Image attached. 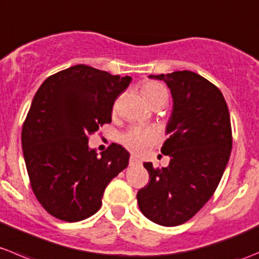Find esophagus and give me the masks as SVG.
<instances>
[{"label":"esophagus","instance_id":"34e87169","mask_svg":"<svg viewBox=\"0 0 259 259\" xmlns=\"http://www.w3.org/2000/svg\"><path fill=\"white\" fill-rule=\"evenodd\" d=\"M138 163H141V161L138 160L136 156H131V157H130V165H138Z\"/></svg>","mask_w":259,"mask_h":259}]
</instances>
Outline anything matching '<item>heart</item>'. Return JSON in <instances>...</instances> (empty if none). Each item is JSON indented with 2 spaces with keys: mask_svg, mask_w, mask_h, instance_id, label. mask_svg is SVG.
<instances>
[{
  "mask_svg": "<svg viewBox=\"0 0 259 259\" xmlns=\"http://www.w3.org/2000/svg\"><path fill=\"white\" fill-rule=\"evenodd\" d=\"M141 94L151 107L167 102V91L157 81H146L141 85ZM157 140L155 130L147 127H135L122 136V143L132 152L141 153L147 150Z\"/></svg>",
  "mask_w": 259,
  "mask_h": 259,
  "instance_id": "1",
  "label": "heart"
}]
</instances>
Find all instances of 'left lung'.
<instances>
[{
  "label": "left lung",
  "mask_w": 259,
  "mask_h": 259,
  "mask_svg": "<svg viewBox=\"0 0 259 259\" xmlns=\"http://www.w3.org/2000/svg\"><path fill=\"white\" fill-rule=\"evenodd\" d=\"M170 88L174 106L161 152L167 167L143 166L150 181L137 193L147 219L176 227L191 219L213 196L232 151V126L227 102L214 84L190 70L150 75Z\"/></svg>",
  "instance_id": "left-lung-1"
}]
</instances>
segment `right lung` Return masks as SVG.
<instances>
[{
	"instance_id": "right-lung-1",
	"label": "right lung",
	"mask_w": 259,
	"mask_h": 259,
	"mask_svg": "<svg viewBox=\"0 0 259 259\" xmlns=\"http://www.w3.org/2000/svg\"><path fill=\"white\" fill-rule=\"evenodd\" d=\"M131 80L79 64L49 76L35 94L22 151L32 191L53 217L79 222L96 214L107 185L128 166L126 148L112 143L98 156L88 137L111 123L114 101Z\"/></svg>"
}]
</instances>
